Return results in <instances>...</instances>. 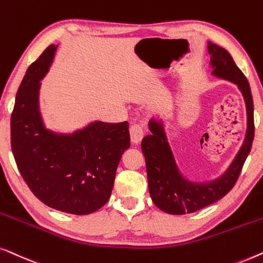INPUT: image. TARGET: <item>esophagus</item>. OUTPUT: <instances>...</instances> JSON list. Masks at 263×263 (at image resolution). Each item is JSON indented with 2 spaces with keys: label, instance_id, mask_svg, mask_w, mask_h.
<instances>
[{
  "label": "esophagus",
  "instance_id": "1",
  "mask_svg": "<svg viewBox=\"0 0 263 263\" xmlns=\"http://www.w3.org/2000/svg\"><path fill=\"white\" fill-rule=\"evenodd\" d=\"M130 135H131L132 142L135 144H138L144 137V128H143L142 125L138 124V123L132 124L131 127H130Z\"/></svg>",
  "mask_w": 263,
  "mask_h": 263
}]
</instances>
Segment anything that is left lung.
<instances>
[{
    "mask_svg": "<svg viewBox=\"0 0 263 263\" xmlns=\"http://www.w3.org/2000/svg\"><path fill=\"white\" fill-rule=\"evenodd\" d=\"M209 52L213 75L237 84L246 100L248 114L246 139L237 156L223 176L213 182L194 183L184 180L177 170L162 124L150 121L151 135L144 137L142 140L150 197L158 209L169 214L193 213L227 195L237 182L253 145L254 103L249 82L227 50L209 43Z\"/></svg>",
    "mask_w": 263,
    "mask_h": 263,
    "instance_id": "obj_1",
    "label": "left lung"
}]
</instances>
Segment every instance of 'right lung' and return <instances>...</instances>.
<instances>
[{
    "label": "right lung",
    "instance_id": "right-lung-1",
    "mask_svg": "<svg viewBox=\"0 0 263 263\" xmlns=\"http://www.w3.org/2000/svg\"><path fill=\"white\" fill-rule=\"evenodd\" d=\"M54 51L50 45L26 71L10 119V144L21 176L40 201L83 216L109 200L121 155L130 147V131L127 121H98L69 136L45 130L38 107L39 81Z\"/></svg>",
    "mask_w": 263,
    "mask_h": 263
}]
</instances>
